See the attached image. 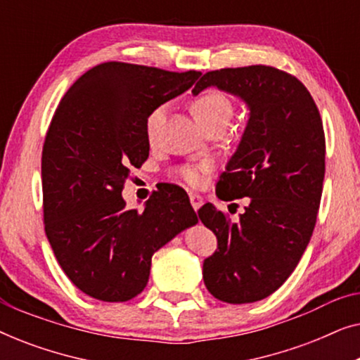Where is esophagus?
<instances>
[{"label": "esophagus", "mask_w": 360, "mask_h": 360, "mask_svg": "<svg viewBox=\"0 0 360 360\" xmlns=\"http://www.w3.org/2000/svg\"><path fill=\"white\" fill-rule=\"evenodd\" d=\"M190 203L193 206V210H198L203 205V198L198 193H190Z\"/></svg>", "instance_id": "1"}]
</instances>
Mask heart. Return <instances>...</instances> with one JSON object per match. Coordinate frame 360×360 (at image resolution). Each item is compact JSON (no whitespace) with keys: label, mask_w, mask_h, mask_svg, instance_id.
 <instances>
[{"label":"heart","mask_w":360,"mask_h":360,"mask_svg":"<svg viewBox=\"0 0 360 360\" xmlns=\"http://www.w3.org/2000/svg\"><path fill=\"white\" fill-rule=\"evenodd\" d=\"M191 111L196 117V121L201 126L210 127L216 122H226L233 116V101L229 100L228 95H224L219 90H205L195 98L191 103ZM167 115V106L159 105L150 111V115L147 116L146 121V132L149 141H154L157 134H159L162 124L165 121ZM208 169L206 165H184L176 170V175L190 186H198L203 181V174Z\"/></svg>","instance_id":"b5f03b06"}]
</instances>
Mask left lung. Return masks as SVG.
I'll list each match as a JSON object with an SVG mask.
<instances>
[{
  "label": "left lung",
  "mask_w": 360,
  "mask_h": 360,
  "mask_svg": "<svg viewBox=\"0 0 360 360\" xmlns=\"http://www.w3.org/2000/svg\"><path fill=\"white\" fill-rule=\"evenodd\" d=\"M218 86L248 103L250 115L238 150L219 175L224 201L248 196L238 223L211 203L198 216L218 239L203 262L208 292L243 304L267 298L297 267L311 239L324 180L323 121L307 86L270 65L205 73L193 95Z\"/></svg>",
  "instance_id": "left-lung-1"
}]
</instances>
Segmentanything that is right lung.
Masks as SVG:
<instances>
[{
    "instance_id": "obj_1",
    "label": "right lung",
    "mask_w": 360,
    "mask_h": 360,
    "mask_svg": "<svg viewBox=\"0 0 360 360\" xmlns=\"http://www.w3.org/2000/svg\"><path fill=\"white\" fill-rule=\"evenodd\" d=\"M200 75L105 62L58 103L42 147L44 226L58 265L88 297H137L155 250L198 223L176 185L154 191L142 211L127 208L121 193L131 169L149 157L147 116Z\"/></svg>"
}]
</instances>
